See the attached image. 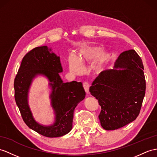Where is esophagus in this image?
<instances>
[{
    "instance_id": "34e87169",
    "label": "esophagus",
    "mask_w": 157,
    "mask_h": 157,
    "mask_svg": "<svg viewBox=\"0 0 157 157\" xmlns=\"http://www.w3.org/2000/svg\"><path fill=\"white\" fill-rule=\"evenodd\" d=\"M83 87H84V89H85V90L86 93H89V87H90L89 84L87 82H83Z\"/></svg>"
}]
</instances>
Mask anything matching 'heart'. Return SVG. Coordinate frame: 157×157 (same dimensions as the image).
<instances>
[{
  "instance_id": "1",
  "label": "heart",
  "mask_w": 157,
  "mask_h": 157,
  "mask_svg": "<svg viewBox=\"0 0 157 157\" xmlns=\"http://www.w3.org/2000/svg\"><path fill=\"white\" fill-rule=\"evenodd\" d=\"M103 51L100 48H89L83 49L77 58L75 56H70L68 58V68L73 74H79L82 72L87 64L93 63L100 58L102 55ZM105 60H99L94 66V69L96 72H101L103 69Z\"/></svg>"
}]
</instances>
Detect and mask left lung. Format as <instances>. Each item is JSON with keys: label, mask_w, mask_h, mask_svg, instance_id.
Returning <instances> with one entry per match:
<instances>
[{"label": "left lung", "mask_w": 157, "mask_h": 157, "mask_svg": "<svg viewBox=\"0 0 157 157\" xmlns=\"http://www.w3.org/2000/svg\"><path fill=\"white\" fill-rule=\"evenodd\" d=\"M143 70L139 55L129 50L118 57L114 68L101 72L92 83L89 91L101 106L98 118L103 128H120L139 116L146 90Z\"/></svg>", "instance_id": "8db88e82"}]
</instances>
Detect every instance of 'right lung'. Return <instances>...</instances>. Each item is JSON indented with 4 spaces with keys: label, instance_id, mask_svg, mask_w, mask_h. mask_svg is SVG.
Returning <instances> with one entry per match:
<instances>
[{
    "label": "right lung",
    "instance_id": "right-lung-1",
    "mask_svg": "<svg viewBox=\"0 0 157 157\" xmlns=\"http://www.w3.org/2000/svg\"><path fill=\"white\" fill-rule=\"evenodd\" d=\"M63 72L60 57L47 46L38 47L26 53L14 78V98L25 124L33 131L53 138L66 135L72 128L75 109L85 97L82 84L63 82L59 76ZM37 74L49 78L52 87V104L56 117L51 126L40 125L34 121L28 105V92L32 80Z\"/></svg>",
    "mask_w": 157,
    "mask_h": 157
}]
</instances>
